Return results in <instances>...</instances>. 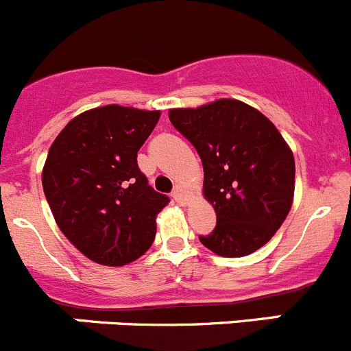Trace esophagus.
Instances as JSON below:
<instances>
[{
	"instance_id": "1",
	"label": "esophagus",
	"mask_w": 351,
	"mask_h": 351,
	"mask_svg": "<svg viewBox=\"0 0 351 351\" xmlns=\"http://www.w3.org/2000/svg\"><path fill=\"white\" fill-rule=\"evenodd\" d=\"M173 198H175L178 204L183 205L186 202V198H189V192H186L183 186L178 185V186H175V190H173Z\"/></svg>"
}]
</instances>
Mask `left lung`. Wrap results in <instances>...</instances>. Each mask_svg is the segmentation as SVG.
<instances>
[{
  "instance_id": "8db88e82",
  "label": "left lung",
  "mask_w": 351,
  "mask_h": 351,
  "mask_svg": "<svg viewBox=\"0 0 351 351\" xmlns=\"http://www.w3.org/2000/svg\"><path fill=\"white\" fill-rule=\"evenodd\" d=\"M168 117L200 156L204 197L217 215L200 243L226 258L265 246L289 215L295 189V161L277 127L232 98L171 108Z\"/></svg>"
}]
</instances>
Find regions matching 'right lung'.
<instances>
[{
  "label": "right lung",
  "mask_w": 351,
  "mask_h": 351,
  "mask_svg": "<svg viewBox=\"0 0 351 351\" xmlns=\"http://www.w3.org/2000/svg\"><path fill=\"white\" fill-rule=\"evenodd\" d=\"M159 110L91 108L59 132L42 169V186L62 234L91 261L123 267L156 236L169 198L154 192L137 166Z\"/></svg>",
  "instance_id": "add662e5"
}]
</instances>
